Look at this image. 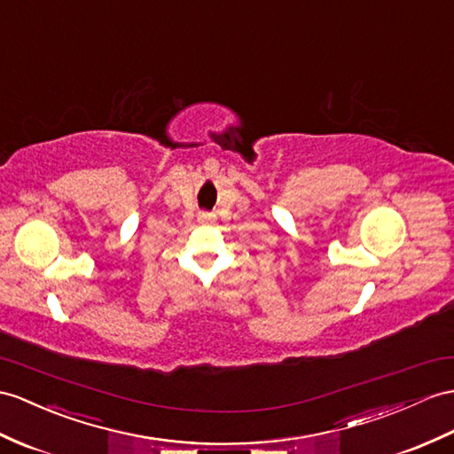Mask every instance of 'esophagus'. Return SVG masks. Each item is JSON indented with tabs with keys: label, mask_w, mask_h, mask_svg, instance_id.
Instances as JSON below:
<instances>
[{
	"label": "esophagus",
	"mask_w": 454,
	"mask_h": 454,
	"mask_svg": "<svg viewBox=\"0 0 454 454\" xmlns=\"http://www.w3.org/2000/svg\"><path fill=\"white\" fill-rule=\"evenodd\" d=\"M214 219H215V215L209 214V212L198 214V221H200V223H214Z\"/></svg>",
	"instance_id": "obj_1"
}]
</instances>
